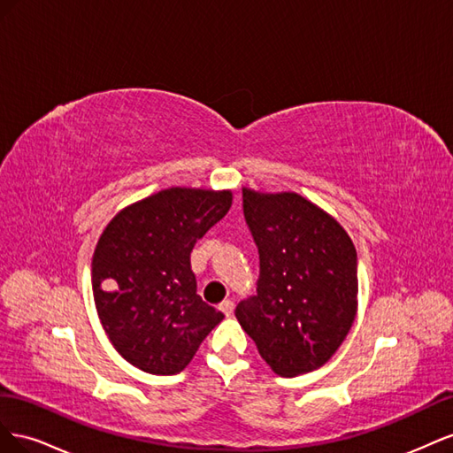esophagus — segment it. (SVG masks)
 <instances>
[{"label":"esophagus","mask_w":453,"mask_h":453,"mask_svg":"<svg viewBox=\"0 0 453 453\" xmlns=\"http://www.w3.org/2000/svg\"><path fill=\"white\" fill-rule=\"evenodd\" d=\"M219 310H221L228 318V315H232V311H234V303H232V300H223L221 306H219Z\"/></svg>","instance_id":"obj_1"}]
</instances>
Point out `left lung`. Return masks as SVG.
I'll use <instances>...</instances> for the list:
<instances>
[{"label": "left lung", "instance_id": "left-lung-1", "mask_svg": "<svg viewBox=\"0 0 453 453\" xmlns=\"http://www.w3.org/2000/svg\"><path fill=\"white\" fill-rule=\"evenodd\" d=\"M243 215L258 248L257 295L236 318L280 376L323 366L357 313V251L334 217L296 193L243 188Z\"/></svg>", "mask_w": 453, "mask_h": 453}]
</instances>
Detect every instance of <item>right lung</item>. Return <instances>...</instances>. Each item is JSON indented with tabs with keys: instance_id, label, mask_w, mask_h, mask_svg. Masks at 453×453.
<instances>
[{
	"instance_id": "obj_1",
	"label": "right lung",
	"mask_w": 453,
	"mask_h": 453,
	"mask_svg": "<svg viewBox=\"0 0 453 453\" xmlns=\"http://www.w3.org/2000/svg\"><path fill=\"white\" fill-rule=\"evenodd\" d=\"M230 205V190L172 187L120 210L102 232L96 310L113 348L143 372H181L223 321L196 293L190 251Z\"/></svg>"
}]
</instances>
